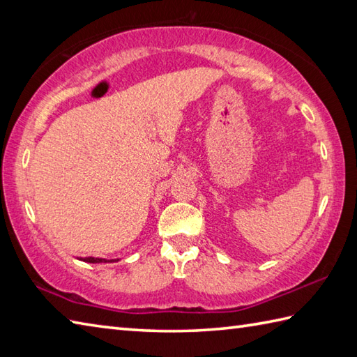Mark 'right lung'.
<instances>
[{"instance_id": "1", "label": "right lung", "mask_w": 357, "mask_h": 357, "mask_svg": "<svg viewBox=\"0 0 357 357\" xmlns=\"http://www.w3.org/2000/svg\"><path fill=\"white\" fill-rule=\"evenodd\" d=\"M81 261H84V262H90V264H100V262H113V261H118V259H110V261H107V259H101V257H84V259H81Z\"/></svg>"}]
</instances>
